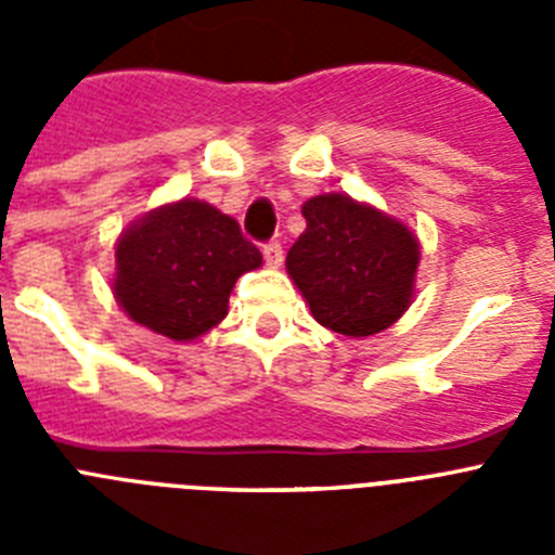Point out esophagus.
I'll return each mask as SVG.
<instances>
[{"mask_svg":"<svg viewBox=\"0 0 555 555\" xmlns=\"http://www.w3.org/2000/svg\"><path fill=\"white\" fill-rule=\"evenodd\" d=\"M263 261H267V267L278 269L283 263V247L281 242H269L263 244Z\"/></svg>","mask_w":555,"mask_h":555,"instance_id":"obj_1","label":"esophagus"}]
</instances>
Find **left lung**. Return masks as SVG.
Instances as JSON below:
<instances>
[{
    "mask_svg": "<svg viewBox=\"0 0 555 555\" xmlns=\"http://www.w3.org/2000/svg\"><path fill=\"white\" fill-rule=\"evenodd\" d=\"M306 233L286 255V269L313 320L341 336H372L409 311L420 242L403 222L345 194L302 205Z\"/></svg>",
    "mask_w": 555,
    "mask_h": 555,
    "instance_id": "1",
    "label": "left lung"
}]
</instances>
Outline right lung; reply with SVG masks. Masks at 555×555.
Wrapping results in <instances>:
<instances>
[{
  "instance_id": "obj_1",
  "label": "right lung",
  "mask_w": 555,
  "mask_h": 555,
  "mask_svg": "<svg viewBox=\"0 0 555 555\" xmlns=\"http://www.w3.org/2000/svg\"><path fill=\"white\" fill-rule=\"evenodd\" d=\"M261 261L233 217L199 199H180L150 210L119 235L113 294L132 322L191 341L228 317L235 281Z\"/></svg>"
}]
</instances>
